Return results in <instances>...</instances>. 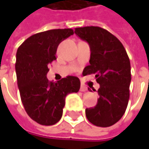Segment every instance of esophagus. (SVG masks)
I'll list each match as a JSON object with an SVG mask.
<instances>
[{
	"label": "esophagus",
	"instance_id": "esophagus-1",
	"mask_svg": "<svg viewBox=\"0 0 149 149\" xmlns=\"http://www.w3.org/2000/svg\"><path fill=\"white\" fill-rule=\"evenodd\" d=\"M88 89H87V87L86 86H84V85H81V87H80V91H83V92H84V91H86Z\"/></svg>",
	"mask_w": 149,
	"mask_h": 149
}]
</instances>
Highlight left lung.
<instances>
[{
	"instance_id": "8db88e82",
	"label": "left lung",
	"mask_w": 149,
	"mask_h": 149,
	"mask_svg": "<svg viewBox=\"0 0 149 149\" xmlns=\"http://www.w3.org/2000/svg\"><path fill=\"white\" fill-rule=\"evenodd\" d=\"M75 33L91 48L90 65L83 75L96 74L100 85L97 104L85 109L86 117L96 126H112L125 113L130 99L131 68L126 50L116 36L99 26L77 27Z\"/></svg>"
}]
</instances>
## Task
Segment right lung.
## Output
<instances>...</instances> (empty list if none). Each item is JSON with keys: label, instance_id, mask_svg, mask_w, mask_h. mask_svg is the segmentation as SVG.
I'll use <instances>...</instances> for the list:
<instances>
[{"label": "right lung", "instance_id": "add662e5", "mask_svg": "<svg viewBox=\"0 0 149 149\" xmlns=\"http://www.w3.org/2000/svg\"><path fill=\"white\" fill-rule=\"evenodd\" d=\"M73 33L71 28L39 33L26 39L17 50L15 71L21 102L27 115L41 125L57 123L63 114L65 97L80 89L79 78L74 76L57 83L46 77L59 43Z\"/></svg>", "mask_w": 149, "mask_h": 149}]
</instances>
